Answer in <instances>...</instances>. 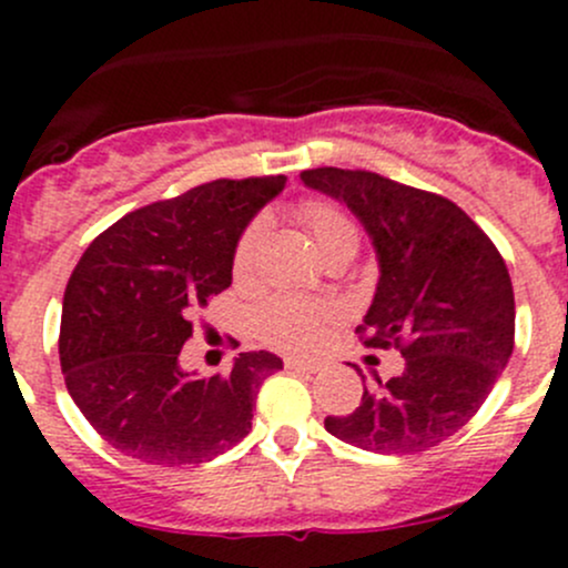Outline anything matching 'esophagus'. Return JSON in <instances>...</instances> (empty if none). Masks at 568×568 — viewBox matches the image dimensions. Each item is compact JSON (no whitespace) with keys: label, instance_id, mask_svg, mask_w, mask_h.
I'll use <instances>...</instances> for the list:
<instances>
[{"label":"esophagus","instance_id":"obj_1","mask_svg":"<svg viewBox=\"0 0 568 568\" xmlns=\"http://www.w3.org/2000/svg\"><path fill=\"white\" fill-rule=\"evenodd\" d=\"M285 365L294 371H305V374H318V371L324 368L318 359H305V357H285Z\"/></svg>","mask_w":568,"mask_h":568}]
</instances>
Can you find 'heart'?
Instances as JSON below:
<instances>
[{
    "label": "heart",
    "instance_id": "b5f03b06",
    "mask_svg": "<svg viewBox=\"0 0 568 568\" xmlns=\"http://www.w3.org/2000/svg\"><path fill=\"white\" fill-rule=\"evenodd\" d=\"M302 222L307 225V231L316 239L318 250L324 252V257L335 255L343 247H357L359 236L354 222L343 214L341 209H335L332 203L324 200H307L300 209ZM266 233V220L257 216L247 225V231L242 233L236 244V255H233V268H236L239 277H247L255 266L257 247H261V239ZM335 316V307L332 305H316V302H300V300H280L263 311V332L272 343L283 348H307L318 337L321 326Z\"/></svg>",
    "mask_w": 568,
    "mask_h": 568
}]
</instances>
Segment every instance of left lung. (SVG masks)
<instances>
[{"mask_svg": "<svg viewBox=\"0 0 568 568\" xmlns=\"http://www.w3.org/2000/svg\"><path fill=\"white\" fill-rule=\"evenodd\" d=\"M302 183L346 205L368 233L379 283L363 321L368 346H395L404 374L365 387L357 409L326 417L332 437L404 456L428 450L480 409L514 352L506 261L456 203L365 170H305ZM365 382V376H363Z\"/></svg>", "mask_w": 568, "mask_h": 568, "instance_id": "left-lung-1", "label": "left lung"}]
</instances>
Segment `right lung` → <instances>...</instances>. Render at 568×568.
Instances as JSON below:
<instances>
[{
  "label": "right lung",
  "mask_w": 568,
  "mask_h": 568,
  "mask_svg": "<svg viewBox=\"0 0 568 568\" xmlns=\"http://www.w3.org/2000/svg\"><path fill=\"white\" fill-rule=\"evenodd\" d=\"M285 175L203 183L106 227L62 300L60 365L90 426L148 464H203L242 443L272 352H244L227 376L181 368L192 316L233 283V255Z\"/></svg>",
  "instance_id": "right-lung-1"
}]
</instances>
